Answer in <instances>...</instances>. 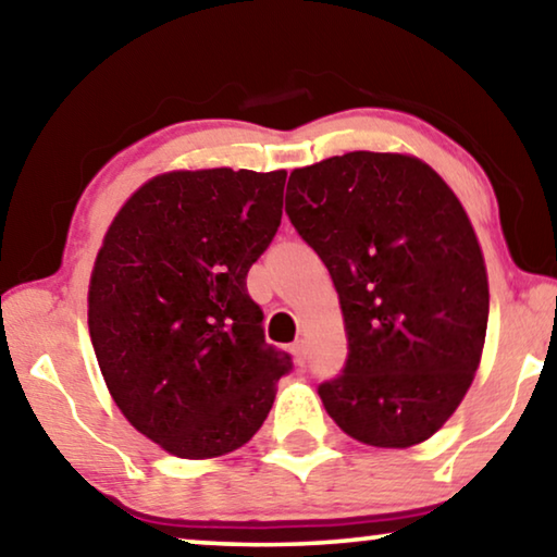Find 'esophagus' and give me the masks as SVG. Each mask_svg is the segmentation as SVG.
I'll use <instances>...</instances> for the list:
<instances>
[{
  "label": "esophagus",
  "instance_id": "1",
  "mask_svg": "<svg viewBox=\"0 0 557 557\" xmlns=\"http://www.w3.org/2000/svg\"><path fill=\"white\" fill-rule=\"evenodd\" d=\"M293 358H295L297 364H305V358H307L305 339H297V343H293Z\"/></svg>",
  "mask_w": 557,
  "mask_h": 557
}]
</instances>
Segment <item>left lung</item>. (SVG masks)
<instances>
[{"label": "left lung", "instance_id": "1", "mask_svg": "<svg viewBox=\"0 0 557 557\" xmlns=\"http://www.w3.org/2000/svg\"><path fill=\"white\" fill-rule=\"evenodd\" d=\"M287 214L345 320V368L318 389L327 414L364 445L425 443L472 385L491 307L458 195L412 154L347 152L289 172Z\"/></svg>", "mask_w": 557, "mask_h": 557}]
</instances>
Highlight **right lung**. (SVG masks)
Listing matches in <instances>:
<instances>
[{
  "mask_svg": "<svg viewBox=\"0 0 557 557\" xmlns=\"http://www.w3.org/2000/svg\"><path fill=\"white\" fill-rule=\"evenodd\" d=\"M285 170H172L114 214L87 295L102 377L129 425L185 460L243 447L293 368L245 277L282 220Z\"/></svg>",
  "mask_w": 557,
  "mask_h": 557,
  "instance_id": "right-lung-1",
  "label": "right lung"
}]
</instances>
